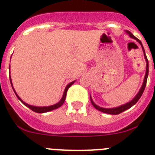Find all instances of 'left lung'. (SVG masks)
Masks as SVG:
<instances>
[{"mask_svg": "<svg viewBox=\"0 0 155 155\" xmlns=\"http://www.w3.org/2000/svg\"><path fill=\"white\" fill-rule=\"evenodd\" d=\"M125 32H126L127 34H129L130 38H133V39H135V40H137V41L140 44L141 47H142L143 51L144 58H145V59H146V63H147L146 74H145V76H144V80H143V82L142 86H141L140 89V91L138 92V93L136 95V96H135L133 100H131V101L128 102V103H126V104H123V105H121V106H119V107H117L104 108V107H99V106L96 105V104L94 103L93 100H92V97H91V96H90L91 103H92V104L93 105L94 107L96 108V109H97L98 110H100V111L103 112V113L109 114H114H114H118L121 113V112L125 111V110L129 109V108L132 107L133 105H135V104H137V101L140 100V98L141 96H142V94L143 93V91H144V89H145V87H146L147 80V77H148V70H149V64H148L147 58V55H146V54H145V51H144V48H143V47L142 43H141V41L138 39V38H136V37H135L134 35H133V34H132L131 32H129V31H128V30H125Z\"/></svg>", "mask_w": 155, "mask_h": 155, "instance_id": "left-lung-1", "label": "left lung"}]
</instances>
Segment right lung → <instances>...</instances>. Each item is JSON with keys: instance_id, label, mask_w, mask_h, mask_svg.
<instances>
[{"instance_id": "right-lung-1", "label": "right lung", "mask_w": 155, "mask_h": 155, "mask_svg": "<svg viewBox=\"0 0 155 155\" xmlns=\"http://www.w3.org/2000/svg\"><path fill=\"white\" fill-rule=\"evenodd\" d=\"M11 57H12V56H11ZM9 70H10V66H9ZM9 78H10V82H11L12 87V88H13V91L15 92V95H16V96L18 97V100H20V101L22 102V104H24L26 107H29L30 110H32L33 111L36 112V113H40V114L46 113V112H49V111H51V110H55V109H57V108L60 107H61V106L63 104V103H64L68 88H70V87H71V85H72V84L75 82V81H72V82H71V83H69V84H67V86H66V88H65V90H64V92H63V96H62L61 100H59L57 104H53V105H51V106H47V107H37V106L30 105V104L25 103L23 100H22V99H21V98L18 96V95H17L16 92H15V90L14 88H13L12 82V78H11V76H10V74H9Z\"/></svg>"}]
</instances>
